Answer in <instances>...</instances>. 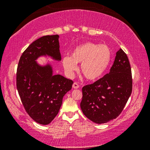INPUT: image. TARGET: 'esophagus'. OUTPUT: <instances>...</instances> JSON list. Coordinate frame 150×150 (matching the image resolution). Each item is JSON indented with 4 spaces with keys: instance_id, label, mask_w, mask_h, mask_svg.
<instances>
[{
    "instance_id": "34e87169",
    "label": "esophagus",
    "mask_w": 150,
    "mask_h": 150,
    "mask_svg": "<svg viewBox=\"0 0 150 150\" xmlns=\"http://www.w3.org/2000/svg\"><path fill=\"white\" fill-rule=\"evenodd\" d=\"M72 87L74 88V89H79V85H78L77 83H74L73 85H72Z\"/></svg>"
}]
</instances>
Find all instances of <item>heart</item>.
<instances>
[{
	"mask_svg": "<svg viewBox=\"0 0 150 150\" xmlns=\"http://www.w3.org/2000/svg\"><path fill=\"white\" fill-rule=\"evenodd\" d=\"M111 51L107 46L87 42L76 47L71 57H63V68L69 76L77 69V63H81V71L86 79L95 81L100 79L111 61Z\"/></svg>",
	"mask_w": 150,
	"mask_h": 150,
	"instance_id": "obj_1",
	"label": "heart"
}]
</instances>
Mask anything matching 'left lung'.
Here are the masks:
<instances>
[{"mask_svg": "<svg viewBox=\"0 0 150 150\" xmlns=\"http://www.w3.org/2000/svg\"><path fill=\"white\" fill-rule=\"evenodd\" d=\"M131 67L126 53L120 49L108 74L83 87L81 108L96 124L113 120L120 115L132 93Z\"/></svg>", "mask_w": 150, "mask_h": 150, "instance_id": "left-lung-1", "label": "left lung"}]
</instances>
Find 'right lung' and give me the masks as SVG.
<instances>
[{
  "instance_id": "right-lung-1",
  "label": "right lung",
  "mask_w": 150,
  "mask_h": 150,
  "mask_svg": "<svg viewBox=\"0 0 150 150\" xmlns=\"http://www.w3.org/2000/svg\"><path fill=\"white\" fill-rule=\"evenodd\" d=\"M59 36L46 35L32 43L18 63L16 85L26 111L38 124L48 125L58 114L63 98L70 91L73 81L54 74L50 63L41 64V57L61 61Z\"/></svg>"
}]
</instances>
